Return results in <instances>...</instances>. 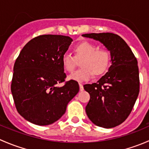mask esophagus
<instances>
[{"instance_id":"1","label":"esophagus","mask_w":149,"mask_h":149,"mask_svg":"<svg viewBox=\"0 0 149 149\" xmlns=\"http://www.w3.org/2000/svg\"><path fill=\"white\" fill-rule=\"evenodd\" d=\"M79 88H80V91H84V86H83V85H82L81 84H79Z\"/></svg>"}]
</instances>
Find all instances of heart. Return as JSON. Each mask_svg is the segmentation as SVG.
<instances>
[{
	"instance_id": "b5f03b06",
	"label": "heart",
	"mask_w": 149,
	"mask_h": 149,
	"mask_svg": "<svg viewBox=\"0 0 149 149\" xmlns=\"http://www.w3.org/2000/svg\"><path fill=\"white\" fill-rule=\"evenodd\" d=\"M74 56L65 53L62 56V65L64 70L71 73L75 69L77 60L81 59V68L76 70L69 76L70 80L79 83L86 81L94 75H100L106 70L110 62V52L107 49L98 47L94 43L84 41L76 45L73 47Z\"/></svg>"
}]
</instances>
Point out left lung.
I'll use <instances>...</instances> for the list:
<instances>
[{"label": "left lung", "instance_id": "1", "mask_svg": "<svg viewBox=\"0 0 149 149\" xmlns=\"http://www.w3.org/2000/svg\"><path fill=\"white\" fill-rule=\"evenodd\" d=\"M100 41L110 52L112 65L97 82L86 84L90 94L86 107L89 120L96 125L111 128L123 123L133 109L139 94L138 61L127 43L113 33L82 34Z\"/></svg>", "mask_w": 149, "mask_h": 149}]
</instances>
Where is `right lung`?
<instances>
[{
  "label": "right lung",
  "instance_id": "add662e5",
  "mask_svg": "<svg viewBox=\"0 0 149 149\" xmlns=\"http://www.w3.org/2000/svg\"><path fill=\"white\" fill-rule=\"evenodd\" d=\"M72 41L68 36H38L26 43L16 58L11 93L18 112L30 123L47 125L58 120L79 92L76 81L57 86L65 81L61 60Z\"/></svg>",
  "mask_w": 149,
  "mask_h": 149
}]
</instances>
